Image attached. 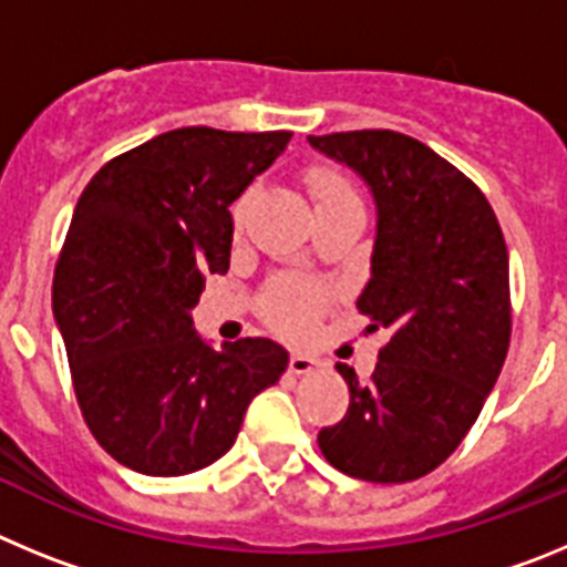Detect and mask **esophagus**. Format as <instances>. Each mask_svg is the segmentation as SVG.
I'll return each mask as SVG.
<instances>
[{
	"label": "esophagus",
	"instance_id": "esophagus-1",
	"mask_svg": "<svg viewBox=\"0 0 567 567\" xmlns=\"http://www.w3.org/2000/svg\"><path fill=\"white\" fill-rule=\"evenodd\" d=\"M315 365H318V360L307 352H292V358H289V372H295V374L312 372Z\"/></svg>",
	"mask_w": 567,
	"mask_h": 567
}]
</instances>
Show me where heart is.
Here are the masks:
<instances>
[{"instance_id":"heart-1","label":"heart","mask_w":567,"mask_h":567,"mask_svg":"<svg viewBox=\"0 0 567 567\" xmlns=\"http://www.w3.org/2000/svg\"><path fill=\"white\" fill-rule=\"evenodd\" d=\"M309 189L315 195V204H332V202H352L358 198L354 189L349 187L343 175L332 173V169H315L309 175ZM235 215H240V207L235 209ZM320 309V292L307 284H298V280H284L272 289L267 303L269 320L280 332L287 334H303L312 329L315 318H318Z\"/></svg>"}]
</instances>
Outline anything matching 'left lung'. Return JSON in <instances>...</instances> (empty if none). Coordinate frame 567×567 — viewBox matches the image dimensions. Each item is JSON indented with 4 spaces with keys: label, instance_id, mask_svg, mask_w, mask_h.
Returning <instances> with one entry per match:
<instances>
[{
    "label": "left lung",
    "instance_id": "8db88e82",
    "mask_svg": "<svg viewBox=\"0 0 567 567\" xmlns=\"http://www.w3.org/2000/svg\"><path fill=\"white\" fill-rule=\"evenodd\" d=\"M309 144L372 193V278L358 309L369 332L392 334L369 383L338 363L352 400L318 445L349 477L409 483L463 443L508 354L503 229L477 184L417 138L354 130Z\"/></svg>",
    "mask_w": 567,
    "mask_h": 567
}]
</instances>
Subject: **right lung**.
Masks as SVG:
<instances>
[{"instance_id": "add662e5", "label": "right lung", "mask_w": 567, "mask_h": 567, "mask_svg": "<svg viewBox=\"0 0 567 567\" xmlns=\"http://www.w3.org/2000/svg\"><path fill=\"white\" fill-rule=\"evenodd\" d=\"M289 138L169 130L104 164L73 209L53 318L84 423L138 474L182 477L224 457L255 394L287 372L269 338L209 346L193 309L204 278L229 269V207Z\"/></svg>"}]
</instances>
